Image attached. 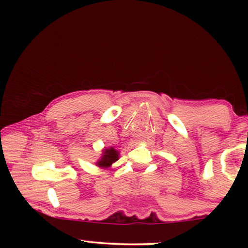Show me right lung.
Wrapping results in <instances>:
<instances>
[{
	"label": "right lung",
	"instance_id": "obj_1",
	"mask_svg": "<svg viewBox=\"0 0 248 248\" xmlns=\"http://www.w3.org/2000/svg\"><path fill=\"white\" fill-rule=\"evenodd\" d=\"M118 158H119L118 151L115 150L114 148L104 149L102 157H100V159L97 162V165L99 167H103V169H107V167L111 166L112 163L118 161Z\"/></svg>",
	"mask_w": 248,
	"mask_h": 248
}]
</instances>
